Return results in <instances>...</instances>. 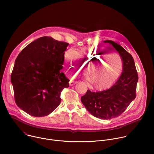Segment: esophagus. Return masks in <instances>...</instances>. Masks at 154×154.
I'll return each instance as SVG.
<instances>
[{"label":"esophagus","instance_id":"34e87169","mask_svg":"<svg viewBox=\"0 0 154 154\" xmlns=\"http://www.w3.org/2000/svg\"><path fill=\"white\" fill-rule=\"evenodd\" d=\"M76 83H77V82H74V81H72V80H71V81L69 82V85H70L71 86H73L74 85H75V84H76Z\"/></svg>","mask_w":154,"mask_h":154}]
</instances>
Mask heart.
Masks as SVG:
<instances>
[{
  "label": "heart",
  "instance_id": "obj_1",
  "mask_svg": "<svg viewBox=\"0 0 154 154\" xmlns=\"http://www.w3.org/2000/svg\"><path fill=\"white\" fill-rule=\"evenodd\" d=\"M102 54V51L100 50H82L77 53L69 50L64 55L65 60L68 64L66 72L68 74H77L83 70L84 66L89 65L87 73L90 75L89 80L93 85L97 88L109 86L119 77L122 70V61L116 54L101 57ZM113 56H118L119 60L112 58ZM96 59L97 60L94 62Z\"/></svg>",
  "mask_w": 154,
  "mask_h": 154
}]
</instances>
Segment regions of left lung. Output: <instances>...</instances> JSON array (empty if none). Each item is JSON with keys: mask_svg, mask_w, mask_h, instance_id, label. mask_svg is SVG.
Wrapping results in <instances>:
<instances>
[{"mask_svg": "<svg viewBox=\"0 0 154 154\" xmlns=\"http://www.w3.org/2000/svg\"><path fill=\"white\" fill-rule=\"evenodd\" d=\"M103 42L109 44L119 53L122 61V74L109 88L96 92L87 90L81 101L94 117L109 119L122 114L135 99L138 76L132 56L113 41Z\"/></svg>", "mask_w": 154, "mask_h": 154, "instance_id": "obj_1", "label": "left lung"}]
</instances>
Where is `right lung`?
Returning a JSON list of instances; mask_svg holds the SVG:
<instances>
[{
	"label": "right lung",
	"instance_id": "add662e5",
	"mask_svg": "<svg viewBox=\"0 0 154 154\" xmlns=\"http://www.w3.org/2000/svg\"><path fill=\"white\" fill-rule=\"evenodd\" d=\"M68 43L41 37L30 43L16 58L11 75L16 105L27 114H51L61 102L60 94L69 86L61 72Z\"/></svg>",
	"mask_w": 154,
	"mask_h": 154
}]
</instances>
